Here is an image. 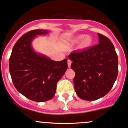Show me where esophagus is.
Wrapping results in <instances>:
<instances>
[{"mask_svg":"<svg viewBox=\"0 0 128 128\" xmlns=\"http://www.w3.org/2000/svg\"><path fill=\"white\" fill-rule=\"evenodd\" d=\"M67 63H68V67H70V65H71V63H72L71 61H70V60H68V61H67Z\"/></svg>","mask_w":128,"mask_h":128,"instance_id":"esophagus-1","label":"esophagus"}]
</instances>
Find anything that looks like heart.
<instances>
[{"label": "heart", "mask_w": 128, "mask_h": 128, "mask_svg": "<svg viewBox=\"0 0 128 128\" xmlns=\"http://www.w3.org/2000/svg\"><path fill=\"white\" fill-rule=\"evenodd\" d=\"M82 39L83 40H82L80 44V48L84 49V48H86L90 46L91 43H92V38L88 36H85V35H84V34L78 36L77 37H76L74 39V43L79 42Z\"/></svg>", "instance_id": "obj_1"}]
</instances>
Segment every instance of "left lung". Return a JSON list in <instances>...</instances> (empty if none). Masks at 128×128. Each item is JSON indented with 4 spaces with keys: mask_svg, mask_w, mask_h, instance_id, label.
Here are the masks:
<instances>
[{
    "mask_svg": "<svg viewBox=\"0 0 128 128\" xmlns=\"http://www.w3.org/2000/svg\"><path fill=\"white\" fill-rule=\"evenodd\" d=\"M99 44L80 52H72L68 58L75 72L73 82L77 96L83 100L103 98L111 90L118 72V61L110 39L98 33Z\"/></svg>",
    "mask_w": 128,
    "mask_h": 128,
    "instance_id": "obj_1",
    "label": "left lung"
}]
</instances>
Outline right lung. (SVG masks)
<instances>
[{
  "label": "right lung",
  "mask_w": 128,
  "mask_h": 128,
  "mask_svg": "<svg viewBox=\"0 0 128 128\" xmlns=\"http://www.w3.org/2000/svg\"><path fill=\"white\" fill-rule=\"evenodd\" d=\"M48 31L36 29L26 32L17 41L9 60V70L15 88L25 97L36 102L51 100L58 82L67 69V60L55 62L38 54L31 47L36 35Z\"/></svg>",
  "instance_id": "1"
}]
</instances>
